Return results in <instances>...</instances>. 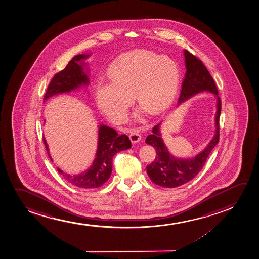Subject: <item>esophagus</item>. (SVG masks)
I'll use <instances>...</instances> for the list:
<instances>
[{
	"label": "esophagus",
	"mask_w": 259,
	"mask_h": 259,
	"mask_svg": "<svg viewBox=\"0 0 259 259\" xmlns=\"http://www.w3.org/2000/svg\"><path fill=\"white\" fill-rule=\"evenodd\" d=\"M129 138H130V140H131L133 143H137V142H139L141 140V135L138 132L134 131L132 132L131 134H130Z\"/></svg>",
	"instance_id": "1"
}]
</instances>
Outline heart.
<instances>
[{"label": "heart", "instance_id": "b5f03b06", "mask_svg": "<svg viewBox=\"0 0 259 259\" xmlns=\"http://www.w3.org/2000/svg\"><path fill=\"white\" fill-rule=\"evenodd\" d=\"M111 81H99L95 100L99 109L111 120L121 122L133 102L150 115L164 112L179 89L180 69L172 59L146 49L119 55L108 70Z\"/></svg>", "mask_w": 259, "mask_h": 259}]
</instances>
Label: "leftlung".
I'll use <instances>...</instances> for the list:
<instances>
[{
	"label": "left lung",
	"mask_w": 259,
	"mask_h": 259,
	"mask_svg": "<svg viewBox=\"0 0 259 259\" xmlns=\"http://www.w3.org/2000/svg\"><path fill=\"white\" fill-rule=\"evenodd\" d=\"M186 72L178 106L201 92L208 91L216 95L217 113L215 116V135L205 149L192 158H179L170 154L162 140L160 124L152 128V134L146 139V143L155 149V159L146 166V172L152 182L166 188H174L191 181L203 168L211 150L219 141V117L221 113V101L216 84L203 62L196 56L184 51Z\"/></svg>",
	"instance_id": "left-lung-1"
}]
</instances>
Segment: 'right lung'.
Segmentation results:
<instances>
[{"mask_svg":"<svg viewBox=\"0 0 259 259\" xmlns=\"http://www.w3.org/2000/svg\"><path fill=\"white\" fill-rule=\"evenodd\" d=\"M88 57L89 55H75L63 70L55 74L48 87L46 95L43 99L44 102L54 95L69 93L79 89L81 85H89V76L84 72L85 63L83 61ZM43 142L46 146L49 158L53 161L49 154V146L44 137ZM131 146V141L125 134L119 135L113 128L106 125H100L97 152L91 166L79 174H68L58 167L57 170L73 186L82 189L98 188L107 182L111 176L113 156L117 152L129 149Z\"/></svg>","mask_w":259,"mask_h":259,"instance_id":"right-lung-1","label":"right lung"}]
</instances>
